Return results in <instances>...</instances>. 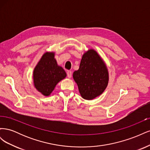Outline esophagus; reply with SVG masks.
Returning <instances> with one entry per match:
<instances>
[{
    "instance_id": "34e87169",
    "label": "esophagus",
    "mask_w": 150,
    "mask_h": 150,
    "mask_svg": "<svg viewBox=\"0 0 150 150\" xmlns=\"http://www.w3.org/2000/svg\"><path fill=\"white\" fill-rule=\"evenodd\" d=\"M67 77L69 78H71V76H72V72L71 71H68L67 72Z\"/></svg>"
}]
</instances>
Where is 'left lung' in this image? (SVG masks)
Listing matches in <instances>:
<instances>
[{"label": "left lung", "instance_id": "obj_1", "mask_svg": "<svg viewBox=\"0 0 150 150\" xmlns=\"http://www.w3.org/2000/svg\"><path fill=\"white\" fill-rule=\"evenodd\" d=\"M83 98L87 100L101 95L106 88L109 75L107 67L96 51L89 49L83 54L79 68L73 73Z\"/></svg>", "mask_w": 150, "mask_h": 150}]
</instances>
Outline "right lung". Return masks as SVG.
Masks as SVG:
<instances>
[{
  "mask_svg": "<svg viewBox=\"0 0 150 150\" xmlns=\"http://www.w3.org/2000/svg\"><path fill=\"white\" fill-rule=\"evenodd\" d=\"M66 73L59 66L54 59V52H46L34 70L35 88L44 96H49L56 84L65 78Z\"/></svg>",
  "mask_w": 150,
  "mask_h": 150,
  "instance_id": "add662e5",
  "label": "right lung"
}]
</instances>
